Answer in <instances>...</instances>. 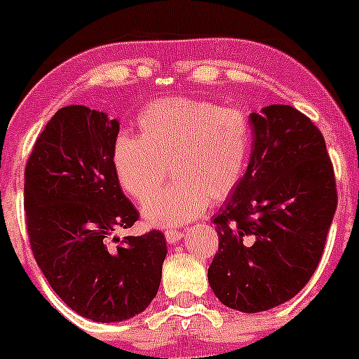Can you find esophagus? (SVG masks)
<instances>
[{
	"label": "esophagus",
	"instance_id": "obj_1",
	"mask_svg": "<svg viewBox=\"0 0 359 359\" xmlns=\"http://www.w3.org/2000/svg\"><path fill=\"white\" fill-rule=\"evenodd\" d=\"M182 231H177V229H166L165 231V238L168 243H177V241L182 240Z\"/></svg>",
	"mask_w": 359,
	"mask_h": 359
}]
</instances>
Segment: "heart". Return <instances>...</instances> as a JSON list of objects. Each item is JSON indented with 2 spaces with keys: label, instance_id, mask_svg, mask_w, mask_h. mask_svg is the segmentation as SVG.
I'll use <instances>...</instances> for the list:
<instances>
[{
  "label": "heart",
  "instance_id": "b5f03b06",
  "mask_svg": "<svg viewBox=\"0 0 359 359\" xmlns=\"http://www.w3.org/2000/svg\"><path fill=\"white\" fill-rule=\"evenodd\" d=\"M139 137L118 133L111 163L119 186L144 201L164 182H176L144 205L146 220L158 227L200 217L210 198L222 201L247 172L252 123L245 111L191 97H166L147 104L137 118Z\"/></svg>",
  "mask_w": 359,
  "mask_h": 359
}]
</instances>
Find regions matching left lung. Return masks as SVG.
<instances>
[{
    "label": "left lung",
    "mask_w": 359,
    "mask_h": 359,
    "mask_svg": "<svg viewBox=\"0 0 359 359\" xmlns=\"http://www.w3.org/2000/svg\"><path fill=\"white\" fill-rule=\"evenodd\" d=\"M252 156L212 220L219 252L208 283L224 306L260 313L306 287L337 208L334 166L314 123L292 106L250 114Z\"/></svg>",
    "instance_id": "obj_1"
}]
</instances>
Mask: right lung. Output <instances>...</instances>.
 Masks as SVG:
<instances>
[{"label":"right lung","instance_id":"right-lung-1","mask_svg":"<svg viewBox=\"0 0 359 359\" xmlns=\"http://www.w3.org/2000/svg\"><path fill=\"white\" fill-rule=\"evenodd\" d=\"M118 119L85 106L59 109L25 165L32 255L53 292L99 323L140 314L156 297L166 241L159 231L114 236L139 220L111 163Z\"/></svg>","mask_w":359,"mask_h":359}]
</instances>
